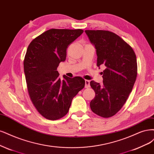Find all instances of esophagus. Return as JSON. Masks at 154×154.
Listing matches in <instances>:
<instances>
[{
  "label": "esophagus",
  "mask_w": 154,
  "mask_h": 154,
  "mask_svg": "<svg viewBox=\"0 0 154 154\" xmlns=\"http://www.w3.org/2000/svg\"><path fill=\"white\" fill-rule=\"evenodd\" d=\"M89 87H90V81L89 80L85 81V87L88 88Z\"/></svg>",
  "instance_id": "obj_1"
}]
</instances>
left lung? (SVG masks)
Returning <instances> with one entry per match:
<instances>
[{"label": "left lung", "mask_w": 154, "mask_h": 154, "mask_svg": "<svg viewBox=\"0 0 154 154\" xmlns=\"http://www.w3.org/2000/svg\"><path fill=\"white\" fill-rule=\"evenodd\" d=\"M95 46L97 66H103V84L91 81L95 96L90 106L104 118L115 115L123 106L133 88L137 76L136 56L122 39L108 30L85 31Z\"/></svg>", "instance_id": "left-lung-1"}]
</instances>
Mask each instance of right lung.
I'll use <instances>...</instances> for the list:
<instances>
[{
  "instance_id": "add662e5",
  "label": "right lung",
  "mask_w": 154,
  "mask_h": 154,
  "mask_svg": "<svg viewBox=\"0 0 154 154\" xmlns=\"http://www.w3.org/2000/svg\"><path fill=\"white\" fill-rule=\"evenodd\" d=\"M83 32L82 29L46 30L28 46L23 62L30 99L45 118L55 120L68 112L74 97L85 87L81 77L63 79L57 71L66 59L67 46Z\"/></svg>"
}]
</instances>
